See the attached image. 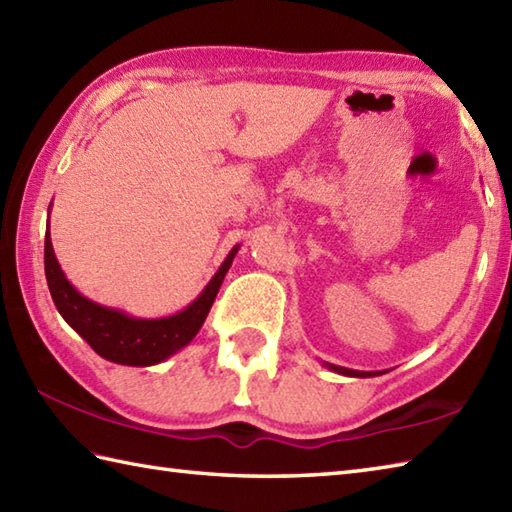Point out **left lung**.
<instances>
[{
    "label": "left lung",
    "mask_w": 512,
    "mask_h": 512,
    "mask_svg": "<svg viewBox=\"0 0 512 512\" xmlns=\"http://www.w3.org/2000/svg\"><path fill=\"white\" fill-rule=\"evenodd\" d=\"M325 367H330L332 372L343 374V376H356V378H367V376H376L378 372H356V369H347V367H339V365H330L325 363Z\"/></svg>",
    "instance_id": "left-lung-1"
}]
</instances>
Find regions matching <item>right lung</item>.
<instances>
[{
    "label": "right lung",
    "mask_w": 512,
    "mask_h": 512,
    "mask_svg": "<svg viewBox=\"0 0 512 512\" xmlns=\"http://www.w3.org/2000/svg\"><path fill=\"white\" fill-rule=\"evenodd\" d=\"M239 246H235L226 255L224 264L206 284L202 295L189 303L178 314H171L165 319H136L129 317L123 310L105 308L85 299L81 292L65 279L63 270L54 257L50 231L46 233V248H43V266H46V279L54 306L65 319L70 328L81 334L92 350L118 365L132 367H149L162 363L171 354L182 350L184 345L193 341V336L200 332L202 323L209 314L213 301L217 297L222 281L233 264Z\"/></svg>",
    "instance_id": "1"
}]
</instances>
